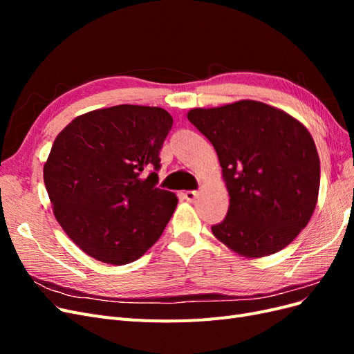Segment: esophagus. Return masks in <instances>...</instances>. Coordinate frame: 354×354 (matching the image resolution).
Here are the masks:
<instances>
[{"mask_svg":"<svg viewBox=\"0 0 354 354\" xmlns=\"http://www.w3.org/2000/svg\"><path fill=\"white\" fill-rule=\"evenodd\" d=\"M196 196H198V192H196V190H187L186 194H185V198H186L189 202L195 201V199H196Z\"/></svg>","mask_w":354,"mask_h":354,"instance_id":"obj_1","label":"esophagus"}]
</instances>
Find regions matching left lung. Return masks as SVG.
I'll return each instance as SVG.
<instances>
[{
	"label": "left lung",
	"mask_w": 354,
	"mask_h": 354,
	"mask_svg": "<svg viewBox=\"0 0 354 354\" xmlns=\"http://www.w3.org/2000/svg\"><path fill=\"white\" fill-rule=\"evenodd\" d=\"M187 120L212 143L230 196L214 236L245 257L283 250L316 208L320 162L307 128L292 116L241 100L192 109Z\"/></svg>",
	"instance_id": "8db88e82"
}]
</instances>
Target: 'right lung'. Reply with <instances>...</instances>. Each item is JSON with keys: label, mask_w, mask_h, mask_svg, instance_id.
I'll return each instance as SVG.
<instances>
[{"label": "right lung", "mask_w": 354, "mask_h": 354, "mask_svg": "<svg viewBox=\"0 0 354 354\" xmlns=\"http://www.w3.org/2000/svg\"><path fill=\"white\" fill-rule=\"evenodd\" d=\"M173 118L120 104L81 115L53 143L44 183L56 220L93 259L122 266L159 239L177 196L156 187Z\"/></svg>", "instance_id": "obj_1"}]
</instances>
